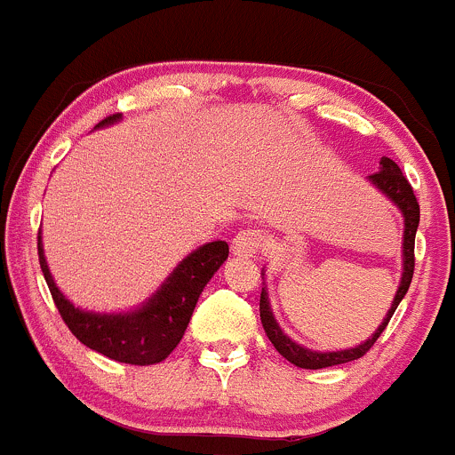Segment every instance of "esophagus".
I'll list each match as a JSON object with an SVG mask.
<instances>
[{"label":"esophagus","instance_id":"esophagus-1","mask_svg":"<svg viewBox=\"0 0 455 455\" xmlns=\"http://www.w3.org/2000/svg\"><path fill=\"white\" fill-rule=\"evenodd\" d=\"M266 242V233L259 228H248V231L235 233L231 242V251L235 257H243V259H251L257 252L261 251Z\"/></svg>","mask_w":455,"mask_h":455}]
</instances>
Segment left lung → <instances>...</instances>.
<instances>
[{
    "label": "left lung",
    "instance_id": "1",
    "mask_svg": "<svg viewBox=\"0 0 455 455\" xmlns=\"http://www.w3.org/2000/svg\"><path fill=\"white\" fill-rule=\"evenodd\" d=\"M379 165H381L379 172H375V174L368 176V180H371V183L375 185L381 194L388 196L392 203L401 209V213H403V222H405V228H403V275H401V283H399V290H396V294H395V300H392L384 323H381L379 327H377V331L372 333L366 342H362L360 347L344 348V351L318 353V351H312V348L300 347V344L290 340V338L281 331V327L276 324L275 315H272L270 300H267V291H266V288H261L259 315H261V324H264L267 340H270L272 347H275L276 351H279L281 355H283L288 362H291L294 366L309 368V371H318V368L338 366V364H347V362H353V360H360L362 355H366V353L371 351V347L377 342V338H379L381 333H384V329L388 327L392 314H395V309L399 307L401 299H403L405 291H408V288H410V283H412L414 237H417L419 218H420L417 196H414L412 185L408 183V179H405L403 172L399 170V165H396L395 161L388 159V156H384V159L379 161ZM261 275H264V272H261Z\"/></svg>",
    "mask_w": 455,
    "mask_h": 455
}]
</instances>
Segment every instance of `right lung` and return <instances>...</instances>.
I'll list each match as a JSON object with an SVG mask.
<instances>
[{"label":"right lung","instance_id":"right-lung-1","mask_svg":"<svg viewBox=\"0 0 455 455\" xmlns=\"http://www.w3.org/2000/svg\"><path fill=\"white\" fill-rule=\"evenodd\" d=\"M113 122H119V115H108L95 128L108 126ZM227 242L204 243L174 267L165 283L140 309L126 314H95L78 309L56 288L43 255L41 233H38V261H41L43 276L69 331L84 347L115 362L135 366L159 364L174 351L176 344L183 340L198 296L203 294L204 285L218 272V267L227 261Z\"/></svg>","mask_w":455,"mask_h":455}]
</instances>
